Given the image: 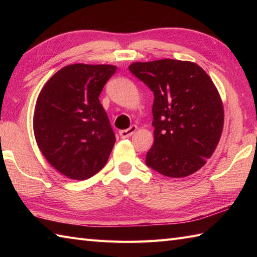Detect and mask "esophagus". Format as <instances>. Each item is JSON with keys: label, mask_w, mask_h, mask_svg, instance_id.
<instances>
[{"label": "esophagus", "mask_w": 257, "mask_h": 257, "mask_svg": "<svg viewBox=\"0 0 257 257\" xmlns=\"http://www.w3.org/2000/svg\"><path fill=\"white\" fill-rule=\"evenodd\" d=\"M136 132H137V125H132V127L124 130H120L119 135L121 138H129L130 136L134 135Z\"/></svg>", "instance_id": "esophagus-1"}]
</instances>
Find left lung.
Segmentation results:
<instances>
[{
  "label": "left lung",
  "instance_id": "8db88e82",
  "mask_svg": "<svg viewBox=\"0 0 257 257\" xmlns=\"http://www.w3.org/2000/svg\"><path fill=\"white\" fill-rule=\"evenodd\" d=\"M154 91L155 141L147 152V166L169 178L196 172L219 144L224 109L210 76L188 61L159 59L129 66Z\"/></svg>",
  "mask_w": 257,
  "mask_h": 257
}]
</instances>
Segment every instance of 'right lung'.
I'll use <instances>...</instances> for the list:
<instances>
[{"instance_id":"obj_1","label":"right lung","mask_w":257,"mask_h":257,"mask_svg":"<svg viewBox=\"0 0 257 257\" xmlns=\"http://www.w3.org/2000/svg\"><path fill=\"white\" fill-rule=\"evenodd\" d=\"M116 69L106 64L68 65L37 97L33 118L37 146L65 177L86 180L107 163L116 137L99 95Z\"/></svg>"}]
</instances>
